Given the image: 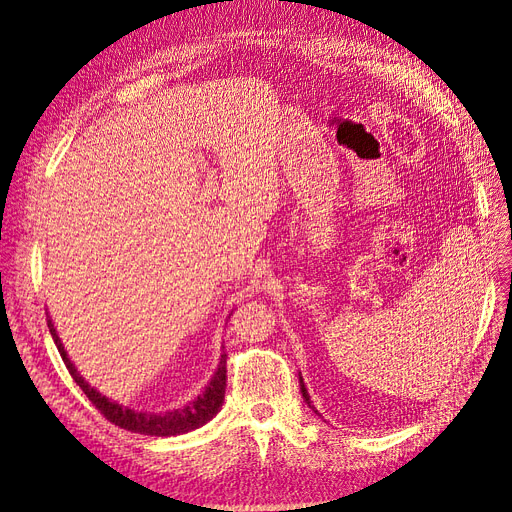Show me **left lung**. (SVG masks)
<instances>
[{
    "label": "left lung",
    "instance_id": "8db88e82",
    "mask_svg": "<svg viewBox=\"0 0 512 512\" xmlns=\"http://www.w3.org/2000/svg\"><path fill=\"white\" fill-rule=\"evenodd\" d=\"M299 382H301V393H303V397H305V404L309 406V408H312L316 414H320L316 408H314V404H312V399H309V393H307V389H305V382H303V378L299 376Z\"/></svg>",
    "mask_w": 512,
    "mask_h": 512
}]
</instances>
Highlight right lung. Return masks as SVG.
<instances>
[{"label": "right lung", "mask_w": 512, "mask_h": 512, "mask_svg": "<svg viewBox=\"0 0 512 512\" xmlns=\"http://www.w3.org/2000/svg\"><path fill=\"white\" fill-rule=\"evenodd\" d=\"M49 331L55 339V346L61 354V359H64L70 376L74 378V382L81 386V391L87 395V399L91 401L98 408V412L106 418V421L115 423L121 429H128L134 433H143V436H179V433L185 431H192L200 425H205L207 421L218 414V410L224 404V393H226V359L228 356L222 354L218 371H215L211 382L207 384L205 393L196 397L190 406H185L183 410H173V412H166V414H143V412H134L123 408L115 401L106 399L104 395H100L94 386H89L79 371L74 369V365L70 363L68 354L61 346V339L57 337L55 329H53V322L49 320Z\"/></svg>", "instance_id": "obj_1"}]
</instances>
